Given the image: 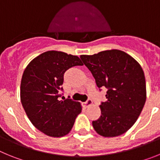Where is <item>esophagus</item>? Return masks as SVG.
Segmentation results:
<instances>
[{
    "mask_svg": "<svg viewBox=\"0 0 160 160\" xmlns=\"http://www.w3.org/2000/svg\"><path fill=\"white\" fill-rule=\"evenodd\" d=\"M93 104V101L90 98H88V99L87 100V101L85 102H83V106H84L85 107H90V106H91Z\"/></svg>",
    "mask_w": 160,
    "mask_h": 160,
    "instance_id": "1",
    "label": "esophagus"
}]
</instances>
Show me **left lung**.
Returning <instances> with one entry per match:
<instances>
[{"instance_id":"obj_1","label":"left lung","mask_w":160,"mask_h":160,"mask_svg":"<svg viewBox=\"0 0 160 160\" xmlns=\"http://www.w3.org/2000/svg\"><path fill=\"white\" fill-rule=\"evenodd\" d=\"M80 58L94 76L97 87L107 90V101L99 106L101 116L93 121V128L103 137L122 135L136 122L146 102L142 67L131 56L118 49Z\"/></svg>"}]
</instances>
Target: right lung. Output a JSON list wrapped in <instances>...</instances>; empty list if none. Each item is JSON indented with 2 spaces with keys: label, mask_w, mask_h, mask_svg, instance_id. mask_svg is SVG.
<instances>
[{
  "label": "right lung",
  "mask_w": 160,
  "mask_h": 160,
  "mask_svg": "<svg viewBox=\"0 0 160 160\" xmlns=\"http://www.w3.org/2000/svg\"><path fill=\"white\" fill-rule=\"evenodd\" d=\"M82 65L78 56L50 50L32 59L25 68L21 82L22 107L32 125L48 136L67 135L81 113L80 102L59 100V97L65 72Z\"/></svg>",
  "instance_id": "obj_1"
}]
</instances>
